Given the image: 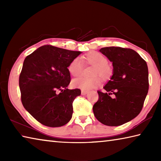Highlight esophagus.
I'll use <instances>...</instances> for the list:
<instances>
[{
	"mask_svg": "<svg viewBox=\"0 0 161 161\" xmlns=\"http://www.w3.org/2000/svg\"><path fill=\"white\" fill-rule=\"evenodd\" d=\"M87 93H88V92H87V91L81 90V95H86Z\"/></svg>",
	"mask_w": 161,
	"mask_h": 161,
	"instance_id": "1",
	"label": "esophagus"
}]
</instances>
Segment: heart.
<instances>
[{
    "instance_id": "b5f03b06",
    "label": "heart",
    "mask_w": 161,
    "mask_h": 161,
    "mask_svg": "<svg viewBox=\"0 0 161 161\" xmlns=\"http://www.w3.org/2000/svg\"><path fill=\"white\" fill-rule=\"evenodd\" d=\"M82 59L87 64L94 67L92 72L93 75H99L103 78H108L112 74V69L107 64V58L99 52L92 51L82 57ZM68 71L73 77H80L83 71V64L81 59L79 58L73 59L68 66ZM100 84L101 80L98 77L93 78L81 77L73 81L72 85L76 88L88 91L98 86Z\"/></svg>"
}]
</instances>
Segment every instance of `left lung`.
I'll return each mask as SVG.
<instances>
[{
    "mask_svg": "<svg viewBox=\"0 0 161 161\" xmlns=\"http://www.w3.org/2000/svg\"><path fill=\"white\" fill-rule=\"evenodd\" d=\"M112 62L113 75L98 91L99 100L93 106L95 117L101 123L118 126L131 121L142 109L148 92L146 62L135 50L119 47L99 50Z\"/></svg>",
    "mask_w": 161,
    "mask_h": 161,
    "instance_id": "left-lung-1",
    "label": "left lung"
}]
</instances>
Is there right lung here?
I'll return each mask as SVG.
<instances>
[{
  "label": "right lung",
  "mask_w": 161,
  "mask_h": 161,
  "mask_svg": "<svg viewBox=\"0 0 161 161\" xmlns=\"http://www.w3.org/2000/svg\"><path fill=\"white\" fill-rule=\"evenodd\" d=\"M81 53L44 45L27 56L19 77L24 108L40 123L59 127L72 119V103L81 94L79 89H68V66Z\"/></svg>",
  "instance_id": "obj_1"
}]
</instances>
